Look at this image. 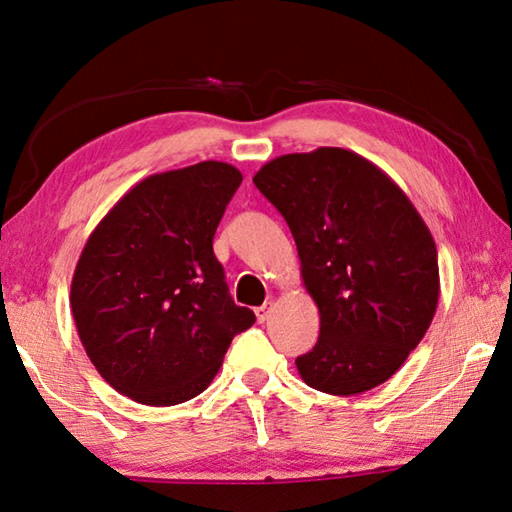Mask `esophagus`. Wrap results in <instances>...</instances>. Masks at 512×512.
Instances as JSON below:
<instances>
[{"mask_svg": "<svg viewBox=\"0 0 512 512\" xmlns=\"http://www.w3.org/2000/svg\"><path fill=\"white\" fill-rule=\"evenodd\" d=\"M272 310H274V303L272 301H269V303H265V305H260V307H256V318H258V321L260 323H263V321H267V318H269V314H272Z\"/></svg>", "mask_w": 512, "mask_h": 512, "instance_id": "obj_1", "label": "esophagus"}]
</instances>
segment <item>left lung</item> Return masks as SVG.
Wrapping results in <instances>:
<instances>
[{
  "label": "left lung",
  "instance_id": "obj_1",
  "mask_svg": "<svg viewBox=\"0 0 512 512\" xmlns=\"http://www.w3.org/2000/svg\"><path fill=\"white\" fill-rule=\"evenodd\" d=\"M254 185L281 211L321 334L296 359L301 379L336 397L368 392L406 363L439 303L437 247L388 173L321 147L260 167Z\"/></svg>",
  "mask_w": 512,
  "mask_h": 512
}]
</instances>
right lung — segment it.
I'll return each instance as SVG.
<instances>
[{"instance_id":"obj_1","label":"right lung","mask_w":512,"mask_h":512,"mask_svg":"<svg viewBox=\"0 0 512 512\" xmlns=\"http://www.w3.org/2000/svg\"><path fill=\"white\" fill-rule=\"evenodd\" d=\"M243 173L205 160L140 180L86 240L71 283L77 334L102 379L144 406L214 381L256 316L229 296L214 234Z\"/></svg>"}]
</instances>
